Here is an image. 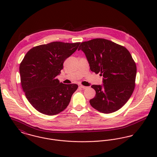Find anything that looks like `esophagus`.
<instances>
[{
	"mask_svg": "<svg viewBox=\"0 0 157 157\" xmlns=\"http://www.w3.org/2000/svg\"><path fill=\"white\" fill-rule=\"evenodd\" d=\"M80 88L83 89V90H85V89H87L88 87L87 86H83V85H80Z\"/></svg>",
	"mask_w": 157,
	"mask_h": 157,
	"instance_id": "1",
	"label": "esophagus"
}]
</instances>
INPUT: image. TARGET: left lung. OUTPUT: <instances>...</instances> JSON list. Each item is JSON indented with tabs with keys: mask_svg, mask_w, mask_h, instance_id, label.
<instances>
[{
	"mask_svg": "<svg viewBox=\"0 0 157 157\" xmlns=\"http://www.w3.org/2000/svg\"><path fill=\"white\" fill-rule=\"evenodd\" d=\"M80 49L91 71L104 77L103 86H91L96 94L90 100V105L105 113L118 111L128 101L135 86L136 67L131 53L124 46L101 38L82 42Z\"/></svg>",
	"mask_w": 157,
	"mask_h": 157,
	"instance_id": "8db88e82",
	"label": "left lung"
}]
</instances>
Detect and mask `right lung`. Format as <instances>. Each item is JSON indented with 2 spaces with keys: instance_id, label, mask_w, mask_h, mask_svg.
I'll return each mask as SVG.
<instances>
[{
  "instance_id": "add662e5",
  "label": "right lung",
  "mask_w": 157,
  "mask_h": 157,
  "mask_svg": "<svg viewBox=\"0 0 157 157\" xmlns=\"http://www.w3.org/2000/svg\"><path fill=\"white\" fill-rule=\"evenodd\" d=\"M80 42H53L29 49L20 64L23 90L30 104L39 112L56 115L67 108L76 84H63L56 78L65 60Z\"/></svg>"
}]
</instances>
